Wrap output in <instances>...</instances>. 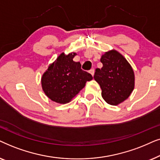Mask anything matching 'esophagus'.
Masks as SVG:
<instances>
[{"label":"esophagus","instance_id":"34e87169","mask_svg":"<svg viewBox=\"0 0 160 160\" xmlns=\"http://www.w3.org/2000/svg\"><path fill=\"white\" fill-rule=\"evenodd\" d=\"M94 69H91V70H90V73L91 74V75L92 76H93V74H94Z\"/></svg>","mask_w":160,"mask_h":160}]
</instances>
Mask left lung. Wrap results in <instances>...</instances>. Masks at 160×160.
<instances>
[{"label": "left lung", "instance_id": "left-lung-1", "mask_svg": "<svg viewBox=\"0 0 160 160\" xmlns=\"http://www.w3.org/2000/svg\"><path fill=\"white\" fill-rule=\"evenodd\" d=\"M93 78L99 84L102 97L109 105H117L129 97L135 87V74L127 59L116 50L106 52Z\"/></svg>", "mask_w": 160, "mask_h": 160}]
</instances>
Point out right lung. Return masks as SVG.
<instances>
[{
	"instance_id": "1",
	"label": "right lung",
	"mask_w": 160,
	"mask_h": 160,
	"mask_svg": "<svg viewBox=\"0 0 160 160\" xmlns=\"http://www.w3.org/2000/svg\"><path fill=\"white\" fill-rule=\"evenodd\" d=\"M75 53H61L42 78V86L47 97L60 104L69 102L84 88L93 77L81 69L80 62L73 58Z\"/></svg>"
}]
</instances>
